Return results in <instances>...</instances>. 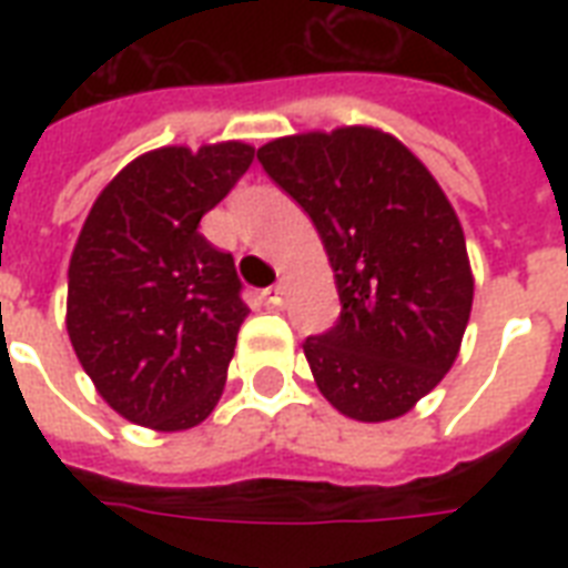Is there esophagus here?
Here are the masks:
<instances>
[{
  "label": "esophagus",
  "instance_id": "esophagus-1",
  "mask_svg": "<svg viewBox=\"0 0 568 568\" xmlns=\"http://www.w3.org/2000/svg\"><path fill=\"white\" fill-rule=\"evenodd\" d=\"M262 297H265V303H267V306H271V310H280V306H283V303H285V285L276 283L274 288H267V292L262 294Z\"/></svg>",
  "mask_w": 568,
  "mask_h": 568
}]
</instances>
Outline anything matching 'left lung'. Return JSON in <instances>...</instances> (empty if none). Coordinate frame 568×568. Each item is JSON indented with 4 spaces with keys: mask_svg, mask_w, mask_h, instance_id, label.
<instances>
[{
    "mask_svg": "<svg viewBox=\"0 0 568 568\" xmlns=\"http://www.w3.org/2000/svg\"><path fill=\"white\" fill-rule=\"evenodd\" d=\"M258 162L310 214L336 271L338 321L303 342L321 395L356 422L404 415L448 374L471 312L448 196L397 138L365 126L280 138Z\"/></svg>",
    "mask_w": 568,
    "mask_h": 568,
    "instance_id": "8db88e82",
    "label": "left lung"
}]
</instances>
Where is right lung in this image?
<instances>
[{
    "label": "right lung",
    "instance_id": "add662e5",
    "mask_svg": "<svg viewBox=\"0 0 568 568\" xmlns=\"http://www.w3.org/2000/svg\"><path fill=\"white\" fill-rule=\"evenodd\" d=\"M253 146H162L105 185L75 241L67 333L111 409L153 430H189L223 392L241 321L232 253L200 217L235 189Z\"/></svg>",
    "mask_w": 568,
    "mask_h": 568
}]
</instances>
